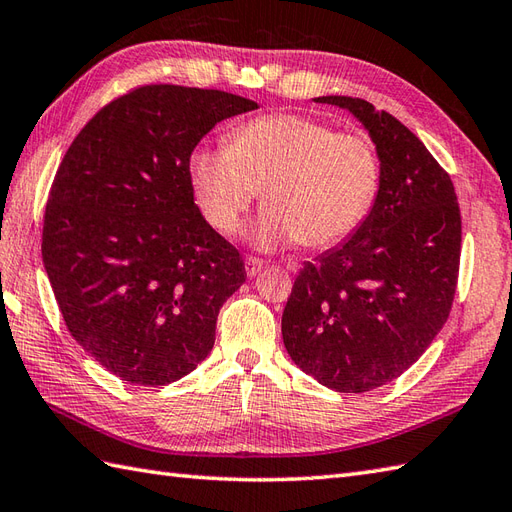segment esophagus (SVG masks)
Instances as JSON below:
<instances>
[{
	"instance_id": "obj_1",
	"label": "esophagus",
	"mask_w": 512,
	"mask_h": 512,
	"mask_svg": "<svg viewBox=\"0 0 512 512\" xmlns=\"http://www.w3.org/2000/svg\"><path fill=\"white\" fill-rule=\"evenodd\" d=\"M244 268H246V277H257L261 270H264V261H261L259 257H246L244 261Z\"/></svg>"
}]
</instances>
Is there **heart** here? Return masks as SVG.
<instances>
[{"label": "heart", "instance_id": "obj_1", "mask_svg": "<svg viewBox=\"0 0 512 512\" xmlns=\"http://www.w3.org/2000/svg\"><path fill=\"white\" fill-rule=\"evenodd\" d=\"M189 183L202 216L233 233L264 192L266 209L246 229L266 251L301 242L329 248L366 220L382 183V159L364 133H338L305 115H266L235 128L229 146H200Z\"/></svg>", "mask_w": 512, "mask_h": 512}]
</instances>
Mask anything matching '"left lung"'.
Wrapping results in <instances>:
<instances>
[{"label": "left lung", "mask_w": 512, "mask_h": 512, "mask_svg": "<svg viewBox=\"0 0 512 512\" xmlns=\"http://www.w3.org/2000/svg\"><path fill=\"white\" fill-rule=\"evenodd\" d=\"M347 109L382 159L366 220L340 246L307 261L281 318L292 362L336 392L397 379L447 323L460 264V209L449 174L397 117L360 98Z\"/></svg>", "instance_id": "left-lung-1"}]
</instances>
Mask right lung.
Here are the masks:
<instances>
[{"label":"right lung","instance_id":"obj_1","mask_svg":"<svg viewBox=\"0 0 512 512\" xmlns=\"http://www.w3.org/2000/svg\"><path fill=\"white\" fill-rule=\"evenodd\" d=\"M255 109L218 89L139 87L95 113L65 152L43 266L69 334L128 384L192 373L246 281L237 248L194 202L189 157L218 122Z\"/></svg>","mask_w":512,"mask_h":512}]
</instances>
